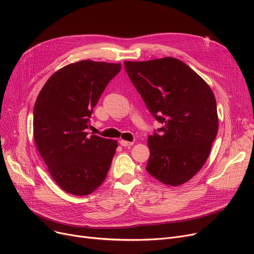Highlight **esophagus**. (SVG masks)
I'll return each mask as SVG.
<instances>
[{
    "instance_id": "1",
    "label": "esophagus",
    "mask_w": 254,
    "mask_h": 254,
    "mask_svg": "<svg viewBox=\"0 0 254 254\" xmlns=\"http://www.w3.org/2000/svg\"><path fill=\"white\" fill-rule=\"evenodd\" d=\"M119 144L122 145V146H124V147H130V146L134 144V143H132V142H127L126 140H120Z\"/></svg>"
}]
</instances>
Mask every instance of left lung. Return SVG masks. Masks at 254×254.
<instances>
[{
    "mask_svg": "<svg viewBox=\"0 0 254 254\" xmlns=\"http://www.w3.org/2000/svg\"><path fill=\"white\" fill-rule=\"evenodd\" d=\"M125 68L149 112L163 124L148 137L146 171L167 185L188 182L206 163L217 135L212 89L174 58L125 62Z\"/></svg>",
    "mask_w": 254,
    "mask_h": 254,
    "instance_id": "8db88e82",
    "label": "left lung"
}]
</instances>
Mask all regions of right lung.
<instances>
[{"label": "right lung", "mask_w": 254, "mask_h": 254, "mask_svg": "<svg viewBox=\"0 0 254 254\" xmlns=\"http://www.w3.org/2000/svg\"><path fill=\"white\" fill-rule=\"evenodd\" d=\"M120 64L80 61L53 74L34 107V138L62 190L87 195L106 179L117 141L87 136L89 118Z\"/></svg>", "instance_id": "obj_1"}]
</instances>
